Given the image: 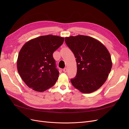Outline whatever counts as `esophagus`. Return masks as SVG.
<instances>
[{
    "label": "esophagus",
    "instance_id": "1",
    "mask_svg": "<svg viewBox=\"0 0 129 129\" xmlns=\"http://www.w3.org/2000/svg\"><path fill=\"white\" fill-rule=\"evenodd\" d=\"M63 71L64 73H66V72H67V68H64L63 69Z\"/></svg>",
    "mask_w": 129,
    "mask_h": 129
}]
</instances>
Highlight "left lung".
<instances>
[{
  "instance_id": "left-lung-1",
  "label": "left lung",
  "mask_w": 129,
  "mask_h": 129,
  "mask_svg": "<svg viewBox=\"0 0 129 129\" xmlns=\"http://www.w3.org/2000/svg\"><path fill=\"white\" fill-rule=\"evenodd\" d=\"M65 42L76 58L77 74L71 80L72 84L83 93L97 90L106 81L112 68L108 49L99 41L86 36L66 37Z\"/></svg>"
}]
</instances>
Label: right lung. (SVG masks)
<instances>
[{"instance_id":"add662e5","label":"right lung","mask_w":129,"mask_h":129,"mask_svg":"<svg viewBox=\"0 0 129 129\" xmlns=\"http://www.w3.org/2000/svg\"><path fill=\"white\" fill-rule=\"evenodd\" d=\"M64 38L48 35L27 42L19 52L17 69L26 84L34 90L44 91L55 84L59 72L54 59V52Z\"/></svg>"}]
</instances>
